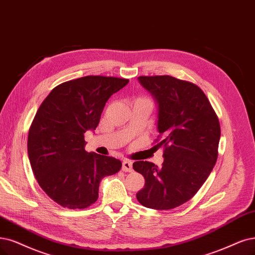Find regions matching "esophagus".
Wrapping results in <instances>:
<instances>
[{
	"instance_id": "1",
	"label": "esophagus",
	"mask_w": 255,
	"mask_h": 255,
	"mask_svg": "<svg viewBox=\"0 0 255 255\" xmlns=\"http://www.w3.org/2000/svg\"><path fill=\"white\" fill-rule=\"evenodd\" d=\"M122 170L125 171V172H131V171H132V163H131V161H128V159H126V161L123 162V164H122Z\"/></svg>"
}]
</instances>
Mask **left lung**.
<instances>
[{
    "instance_id": "8db88e82",
    "label": "left lung",
    "mask_w": 255,
    "mask_h": 255,
    "mask_svg": "<svg viewBox=\"0 0 255 255\" xmlns=\"http://www.w3.org/2000/svg\"><path fill=\"white\" fill-rule=\"evenodd\" d=\"M157 106V131L164 162L137 161L133 169L145 178L136 193L147 208L169 210L200 190L218 159L221 127L210 102L196 85L170 75L138 77Z\"/></svg>"
}]
</instances>
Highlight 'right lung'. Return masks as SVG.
<instances>
[{
  "mask_svg": "<svg viewBox=\"0 0 255 255\" xmlns=\"http://www.w3.org/2000/svg\"><path fill=\"white\" fill-rule=\"evenodd\" d=\"M128 80L88 75L51 90L28 133V157L40 187L52 201L84 209L99 197L103 177L120 171V159L85 150L84 133L96 130L106 102Z\"/></svg>",
  "mask_w": 255,
  "mask_h": 255,
  "instance_id": "add662e5",
  "label": "right lung"
}]
</instances>
